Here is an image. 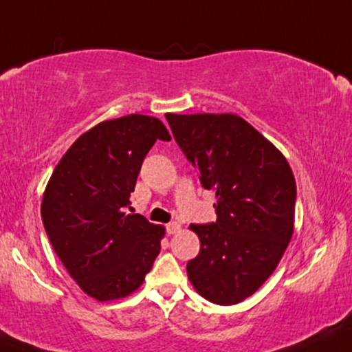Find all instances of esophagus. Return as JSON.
<instances>
[{
  "label": "esophagus",
  "mask_w": 352,
  "mask_h": 352,
  "mask_svg": "<svg viewBox=\"0 0 352 352\" xmlns=\"http://www.w3.org/2000/svg\"><path fill=\"white\" fill-rule=\"evenodd\" d=\"M180 229H182V226L179 224V222H170V224H167V234H170V235L180 232Z\"/></svg>",
  "instance_id": "obj_1"
}]
</instances>
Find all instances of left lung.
<instances>
[{"label": "left lung", "mask_w": 352, "mask_h": 352, "mask_svg": "<svg viewBox=\"0 0 352 352\" xmlns=\"http://www.w3.org/2000/svg\"><path fill=\"white\" fill-rule=\"evenodd\" d=\"M203 188L216 193L212 224H191L199 253L186 273L199 296L234 305L273 274L294 234L296 179L286 157L234 113H166Z\"/></svg>", "instance_id": "1"}]
</instances>
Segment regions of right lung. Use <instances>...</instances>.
Masks as SVG:
<instances>
[{
	"mask_svg": "<svg viewBox=\"0 0 352 352\" xmlns=\"http://www.w3.org/2000/svg\"><path fill=\"white\" fill-rule=\"evenodd\" d=\"M168 141L155 117L105 120L71 144L42 199V221L71 278L99 302L133 294L161 252L164 226L126 214L149 149Z\"/></svg>",
	"mask_w": 352,
	"mask_h": 352,
	"instance_id": "add662e5",
	"label": "right lung"
}]
</instances>
